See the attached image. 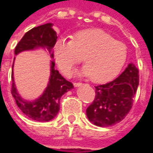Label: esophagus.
I'll use <instances>...</instances> for the list:
<instances>
[{"instance_id":"34e87169","label":"esophagus","mask_w":153,"mask_h":153,"mask_svg":"<svg viewBox=\"0 0 153 153\" xmlns=\"http://www.w3.org/2000/svg\"><path fill=\"white\" fill-rule=\"evenodd\" d=\"M81 85H83V83H74V87H80Z\"/></svg>"}]
</instances>
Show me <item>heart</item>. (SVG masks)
I'll list each match as a JSON object with an SVG mask.
<instances>
[{
    "label": "heart",
    "mask_w": 153,
    "mask_h": 153,
    "mask_svg": "<svg viewBox=\"0 0 153 153\" xmlns=\"http://www.w3.org/2000/svg\"><path fill=\"white\" fill-rule=\"evenodd\" d=\"M54 56L61 72L70 76L83 60L86 65L79 76L105 82L121 71L127 60V47L100 29H87L74 35L73 40L60 38L54 46Z\"/></svg>",
    "instance_id": "1"
}]
</instances>
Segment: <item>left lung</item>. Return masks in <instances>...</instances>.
<instances>
[{"label":"left lung","mask_w":153,"mask_h":153,"mask_svg":"<svg viewBox=\"0 0 153 153\" xmlns=\"http://www.w3.org/2000/svg\"><path fill=\"white\" fill-rule=\"evenodd\" d=\"M138 79V70L129 63L116 79L95 86V99L86 110L90 122L99 127H108L121 121L131 109Z\"/></svg>","instance_id":"left-lung-1"}]
</instances>
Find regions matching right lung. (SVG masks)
Returning a JSON list of instances; mask_svg holds the SVG:
<instances>
[{
	"label": "right lung",
	"mask_w": 153,
	"mask_h": 153,
	"mask_svg": "<svg viewBox=\"0 0 153 153\" xmlns=\"http://www.w3.org/2000/svg\"><path fill=\"white\" fill-rule=\"evenodd\" d=\"M51 23L40 25L27 32L19 41L15 49V56L25 51H34L42 49L47 51L51 59H53V47L56 42V32L52 28ZM15 60L12 69H14ZM11 93L15 102L22 112L33 120L47 122L53 120L60 110V97L72 88L74 85L61 76L55 68V61L50 62V77L42 95L38 98L29 101L23 98L16 88L14 79V71L12 70Z\"/></svg>",
	"instance_id": "1"
}]
</instances>
